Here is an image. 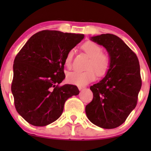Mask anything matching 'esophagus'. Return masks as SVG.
Returning a JSON list of instances; mask_svg holds the SVG:
<instances>
[{
	"label": "esophagus",
	"mask_w": 151,
	"mask_h": 151,
	"mask_svg": "<svg viewBox=\"0 0 151 151\" xmlns=\"http://www.w3.org/2000/svg\"><path fill=\"white\" fill-rule=\"evenodd\" d=\"M78 88H79V90H81V89H84V88H85V87H84V86H78Z\"/></svg>",
	"instance_id": "34e87169"
}]
</instances>
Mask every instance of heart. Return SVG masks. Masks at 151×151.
<instances>
[{
	"instance_id": "obj_1",
	"label": "heart",
	"mask_w": 151,
	"mask_h": 151,
	"mask_svg": "<svg viewBox=\"0 0 151 151\" xmlns=\"http://www.w3.org/2000/svg\"><path fill=\"white\" fill-rule=\"evenodd\" d=\"M82 49L90 57L85 71L74 70L68 72L67 80L69 83L83 86L89 84L96 79V75L103 77L109 72L111 67V58L108 54L102 52V47L97 43L87 41L84 43ZM73 50H70L66 55L65 66L71 68L73 61Z\"/></svg>"
}]
</instances>
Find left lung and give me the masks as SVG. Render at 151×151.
<instances>
[{
  "label": "left lung",
  "instance_id": "obj_1",
  "mask_svg": "<svg viewBox=\"0 0 151 151\" xmlns=\"http://www.w3.org/2000/svg\"><path fill=\"white\" fill-rule=\"evenodd\" d=\"M91 40L106 49L111 67L101 81L90 86L93 99L86 106V114L96 126L115 129L125 122L136 106L142 85L139 61L116 35L102 34Z\"/></svg>",
  "mask_w": 151,
  "mask_h": 151
}]
</instances>
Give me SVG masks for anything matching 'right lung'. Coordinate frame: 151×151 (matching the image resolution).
<instances>
[{"mask_svg":"<svg viewBox=\"0 0 151 151\" xmlns=\"http://www.w3.org/2000/svg\"><path fill=\"white\" fill-rule=\"evenodd\" d=\"M84 35L57 30L38 32L17 54L11 91L18 113L29 124L45 126L62 115L65 101L79 93L72 84L60 85L67 54Z\"/></svg>","mask_w":151,"mask_h":151,"instance_id":"right-lung-1","label":"right lung"}]
</instances>
